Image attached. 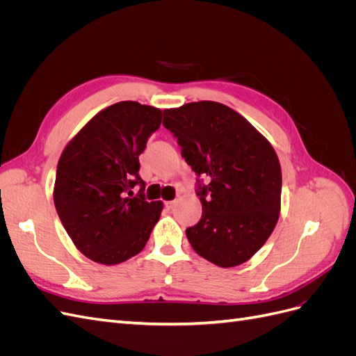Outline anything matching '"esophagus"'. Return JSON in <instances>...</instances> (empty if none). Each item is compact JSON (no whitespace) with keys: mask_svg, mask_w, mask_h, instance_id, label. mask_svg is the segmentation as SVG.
I'll return each mask as SVG.
<instances>
[{"mask_svg":"<svg viewBox=\"0 0 356 356\" xmlns=\"http://www.w3.org/2000/svg\"><path fill=\"white\" fill-rule=\"evenodd\" d=\"M174 207H175V202L174 200H172V202H165V209L166 211L174 209Z\"/></svg>","mask_w":356,"mask_h":356,"instance_id":"34e87169","label":"esophagus"}]
</instances>
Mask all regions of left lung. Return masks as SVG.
<instances>
[{
	"instance_id": "obj_1",
	"label": "left lung",
	"mask_w": 356,
	"mask_h": 356,
	"mask_svg": "<svg viewBox=\"0 0 356 356\" xmlns=\"http://www.w3.org/2000/svg\"><path fill=\"white\" fill-rule=\"evenodd\" d=\"M163 126L197 175L202 218L186 230L193 250L220 267L248 261L281 211L282 172L273 147L246 118L213 101L165 110Z\"/></svg>"
}]
</instances>
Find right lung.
Here are the masks:
<instances>
[{"instance_id":"1","label":"right lung","mask_w":356,"mask_h":356,"mask_svg":"<svg viewBox=\"0 0 356 356\" xmlns=\"http://www.w3.org/2000/svg\"><path fill=\"white\" fill-rule=\"evenodd\" d=\"M160 123L154 106L117 102L96 114L59 159L55 208L74 245L96 263L118 264L141 252L160 218L163 204L147 202L139 177V156Z\"/></svg>"}]
</instances>
